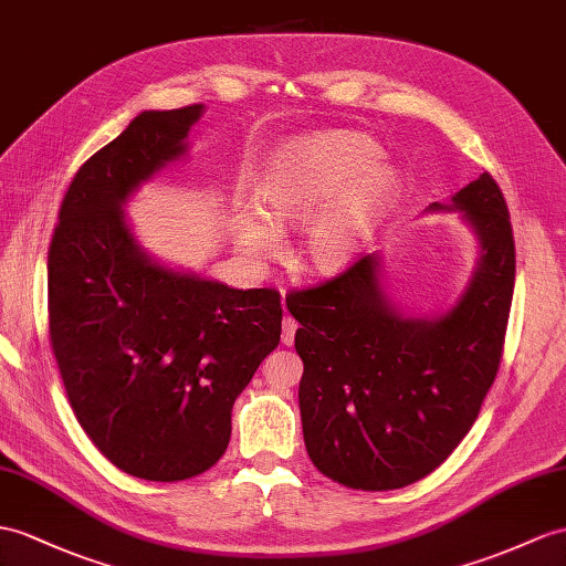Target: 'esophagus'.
Masks as SVG:
<instances>
[{
	"instance_id": "esophagus-1",
	"label": "esophagus",
	"mask_w": 566,
	"mask_h": 566,
	"mask_svg": "<svg viewBox=\"0 0 566 566\" xmlns=\"http://www.w3.org/2000/svg\"><path fill=\"white\" fill-rule=\"evenodd\" d=\"M295 331H297V322L293 319V316H283V343L285 346H293L295 340Z\"/></svg>"
}]
</instances>
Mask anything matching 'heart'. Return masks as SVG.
I'll list each match as a JSON object with an SVG mask.
<instances>
[{
    "instance_id": "obj_1",
    "label": "heart",
    "mask_w": 566,
    "mask_h": 566,
    "mask_svg": "<svg viewBox=\"0 0 566 566\" xmlns=\"http://www.w3.org/2000/svg\"><path fill=\"white\" fill-rule=\"evenodd\" d=\"M375 160L377 146L355 134H322L297 144L261 185V206L270 223L254 213L238 218L240 250L254 259L273 256L281 247L273 228L297 223L346 184L314 218L302 242V259L314 271L340 269L396 199V175Z\"/></svg>"
}]
</instances>
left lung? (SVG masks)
<instances>
[{
  "instance_id": "8db88e82",
  "label": "left lung",
  "mask_w": 566,
  "mask_h": 566,
  "mask_svg": "<svg viewBox=\"0 0 566 566\" xmlns=\"http://www.w3.org/2000/svg\"><path fill=\"white\" fill-rule=\"evenodd\" d=\"M430 211H461L480 242L471 283L442 316L398 312L375 254L285 297L300 322L307 453L353 490H398L442 465L473 427L502 363L516 275L502 189L482 172Z\"/></svg>"
}]
</instances>
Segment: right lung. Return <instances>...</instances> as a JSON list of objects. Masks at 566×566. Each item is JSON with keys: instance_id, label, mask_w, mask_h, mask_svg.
<instances>
[{"instance_id": "right-lung-1", "label": "right lung", "mask_w": 566, "mask_h": 566, "mask_svg": "<svg viewBox=\"0 0 566 566\" xmlns=\"http://www.w3.org/2000/svg\"><path fill=\"white\" fill-rule=\"evenodd\" d=\"M203 105L146 109L69 185L48 252L50 343L74 416L119 471L201 475L230 412L281 340V293L160 266L124 218L132 191L187 154Z\"/></svg>"}]
</instances>
